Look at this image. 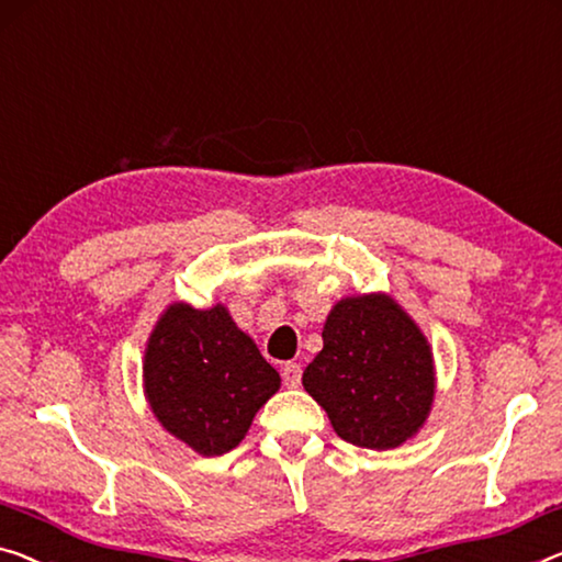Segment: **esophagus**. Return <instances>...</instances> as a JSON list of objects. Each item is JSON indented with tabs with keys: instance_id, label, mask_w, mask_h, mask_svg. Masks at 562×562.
I'll use <instances>...</instances> for the list:
<instances>
[{
	"instance_id": "1",
	"label": "esophagus",
	"mask_w": 562,
	"mask_h": 562,
	"mask_svg": "<svg viewBox=\"0 0 562 562\" xmlns=\"http://www.w3.org/2000/svg\"><path fill=\"white\" fill-rule=\"evenodd\" d=\"M300 379H303V366L300 363H284L282 366V381L288 389H297L300 386Z\"/></svg>"
}]
</instances>
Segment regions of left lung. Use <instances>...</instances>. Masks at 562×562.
I'll use <instances>...</instances> for the list:
<instances>
[{
	"mask_svg": "<svg viewBox=\"0 0 562 562\" xmlns=\"http://www.w3.org/2000/svg\"><path fill=\"white\" fill-rule=\"evenodd\" d=\"M303 386L340 439L366 449L401 447L431 412L429 340L389 295L346 297L325 321L323 350L305 368Z\"/></svg>",
	"mask_w": 562,
	"mask_h": 562,
	"instance_id": "8db88e82",
	"label": "left lung"
}]
</instances>
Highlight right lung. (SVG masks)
I'll list each match as a JSON object with an SVG mask.
<instances>
[{
	"instance_id": "add662e5",
	"label": "right lung",
	"mask_w": 562,
	"mask_h": 562,
	"mask_svg": "<svg viewBox=\"0 0 562 562\" xmlns=\"http://www.w3.org/2000/svg\"><path fill=\"white\" fill-rule=\"evenodd\" d=\"M150 412L204 457L227 454L280 389V373L224 305L173 303L158 317L144 358Z\"/></svg>"
}]
</instances>
